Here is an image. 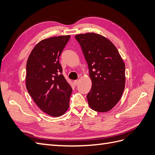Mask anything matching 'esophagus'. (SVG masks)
I'll return each mask as SVG.
<instances>
[{
    "label": "esophagus",
    "mask_w": 155,
    "mask_h": 155,
    "mask_svg": "<svg viewBox=\"0 0 155 155\" xmlns=\"http://www.w3.org/2000/svg\"><path fill=\"white\" fill-rule=\"evenodd\" d=\"M74 84L75 85H77V84H78V80H74Z\"/></svg>",
    "instance_id": "34e87169"
}]
</instances>
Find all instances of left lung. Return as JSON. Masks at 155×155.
Instances as JSON below:
<instances>
[{
  "instance_id": "obj_1",
  "label": "left lung",
  "mask_w": 155,
  "mask_h": 155,
  "mask_svg": "<svg viewBox=\"0 0 155 155\" xmlns=\"http://www.w3.org/2000/svg\"><path fill=\"white\" fill-rule=\"evenodd\" d=\"M87 63L92 87L87 95L89 107L99 112L109 111L118 103L125 88V64L110 40L95 33L79 34Z\"/></svg>"
}]
</instances>
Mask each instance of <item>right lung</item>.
<instances>
[{
    "label": "right lung",
    "instance_id": "add662e5",
    "mask_svg": "<svg viewBox=\"0 0 155 155\" xmlns=\"http://www.w3.org/2000/svg\"><path fill=\"white\" fill-rule=\"evenodd\" d=\"M70 35L41 41L33 48L26 64V88L37 106L54 117L69 108L71 86L62 74L59 57Z\"/></svg>",
    "mask_w": 155,
    "mask_h": 155
}]
</instances>
